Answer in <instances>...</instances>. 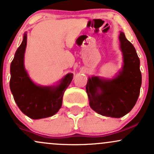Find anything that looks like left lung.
Instances as JSON below:
<instances>
[{"instance_id": "left-lung-1", "label": "left lung", "mask_w": 154, "mask_h": 154, "mask_svg": "<svg viewBox=\"0 0 154 154\" xmlns=\"http://www.w3.org/2000/svg\"><path fill=\"white\" fill-rule=\"evenodd\" d=\"M119 38L124 62L119 75L111 79L90 77L86 85L92 109L100 115L114 118L122 117L132 110L138 98L142 82L140 59L135 47L122 32H120Z\"/></svg>"}]
</instances>
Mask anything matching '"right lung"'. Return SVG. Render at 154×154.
Returning <instances> with one entry per match:
<instances>
[{
    "instance_id": "right-lung-1",
    "label": "right lung",
    "mask_w": 154,
    "mask_h": 154,
    "mask_svg": "<svg viewBox=\"0 0 154 154\" xmlns=\"http://www.w3.org/2000/svg\"><path fill=\"white\" fill-rule=\"evenodd\" d=\"M26 46L25 33L11 63V91L19 109L25 115L33 119L49 117L56 114L61 107L63 93L73 79V74H67L57 86L37 85L24 69Z\"/></svg>"
}]
</instances>
